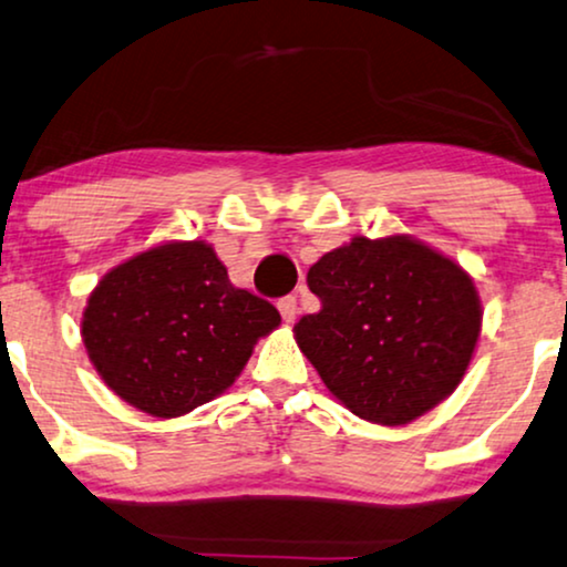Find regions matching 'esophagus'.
<instances>
[{"instance_id":"1","label":"esophagus","mask_w":567,"mask_h":567,"mask_svg":"<svg viewBox=\"0 0 567 567\" xmlns=\"http://www.w3.org/2000/svg\"><path fill=\"white\" fill-rule=\"evenodd\" d=\"M277 308H279V313H282V319L288 321V324H292V321H296V313H298L296 296H285V298H279Z\"/></svg>"}]
</instances>
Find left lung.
I'll return each mask as SVG.
<instances>
[{
    "instance_id": "8db88e82",
    "label": "left lung",
    "mask_w": 567,
    "mask_h": 567,
    "mask_svg": "<svg viewBox=\"0 0 567 567\" xmlns=\"http://www.w3.org/2000/svg\"><path fill=\"white\" fill-rule=\"evenodd\" d=\"M306 282L321 311L292 332L350 413L400 426L453 395L482 332L476 285L453 259L411 235H358Z\"/></svg>"
}]
</instances>
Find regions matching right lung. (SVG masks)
Returning <instances> with one entry per match:
<instances>
[{
	"mask_svg": "<svg viewBox=\"0 0 567 567\" xmlns=\"http://www.w3.org/2000/svg\"><path fill=\"white\" fill-rule=\"evenodd\" d=\"M279 327L269 300L235 288L204 240L162 243L106 271L81 334L114 395L156 419L209 403Z\"/></svg>",
	"mask_w": 567,
	"mask_h": 567,
	"instance_id": "right-lung-1",
	"label": "right lung"
}]
</instances>
